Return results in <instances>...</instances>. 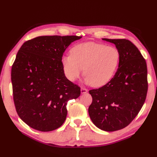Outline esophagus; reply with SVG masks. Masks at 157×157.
I'll use <instances>...</instances> for the list:
<instances>
[{
	"label": "esophagus",
	"instance_id": "1",
	"mask_svg": "<svg viewBox=\"0 0 157 157\" xmlns=\"http://www.w3.org/2000/svg\"><path fill=\"white\" fill-rule=\"evenodd\" d=\"M88 92V90L84 88H81V93L82 94H85V93Z\"/></svg>",
	"mask_w": 157,
	"mask_h": 157
}]
</instances>
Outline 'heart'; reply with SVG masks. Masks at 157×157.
Returning <instances> with one entry per match:
<instances>
[{"label": "heart", "instance_id": "1", "mask_svg": "<svg viewBox=\"0 0 157 157\" xmlns=\"http://www.w3.org/2000/svg\"><path fill=\"white\" fill-rule=\"evenodd\" d=\"M70 53L71 55H64L61 58L67 78L75 81L84 68V82L95 87L104 86L111 80L120 59L118 49L114 46L92 42L75 45Z\"/></svg>", "mask_w": 157, "mask_h": 157}]
</instances>
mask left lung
I'll return each mask as SVG.
<instances>
[{"instance_id":"obj_1","label":"left lung","mask_w":157,"mask_h":157,"mask_svg":"<svg viewBox=\"0 0 157 157\" xmlns=\"http://www.w3.org/2000/svg\"><path fill=\"white\" fill-rule=\"evenodd\" d=\"M102 40L118 49L119 67L107 84L89 91L92 102L88 113L97 128L114 132L128 126L144 105L148 90L147 66L138 48L128 40Z\"/></svg>"}]
</instances>
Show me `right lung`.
<instances>
[{"instance_id":"add662e5","label":"right lung","mask_w":157,"mask_h":157,"mask_svg":"<svg viewBox=\"0 0 157 157\" xmlns=\"http://www.w3.org/2000/svg\"><path fill=\"white\" fill-rule=\"evenodd\" d=\"M76 36H43L19 48L11 69L17 113L30 128L50 132L65 121L69 100L80 95V88L65 75L61 58Z\"/></svg>"}]
</instances>
